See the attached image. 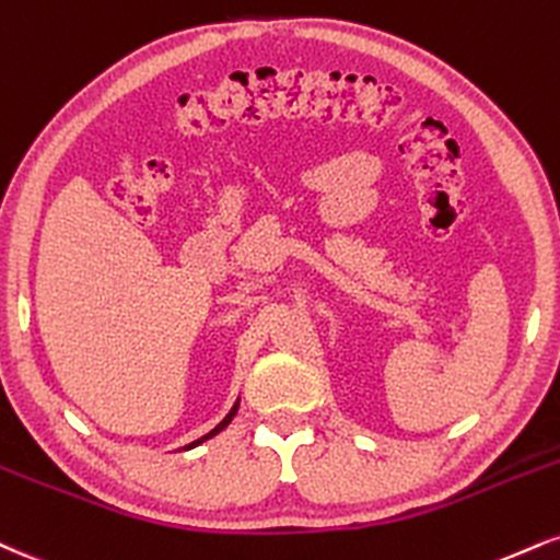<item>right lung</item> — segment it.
Segmentation results:
<instances>
[{"label": "right lung", "mask_w": 560, "mask_h": 560, "mask_svg": "<svg viewBox=\"0 0 560 560\" xmlns=\"http://www.w3.org/2000/svg\"><path fill=\"white\" fill-rule=\"evenodd\" d=\"M234 415H237V404H234V407H232V412H229V415L224 417V420H221V422H219V425H215V428L211 430V433H208L206 438H213L215 433H221V430H224V428L229 425V422H232V417H234ZM206 438H200V441H198V443H203V441H206Z\"/></svg>", "instance_id": "obj_1"}]
</instances>
